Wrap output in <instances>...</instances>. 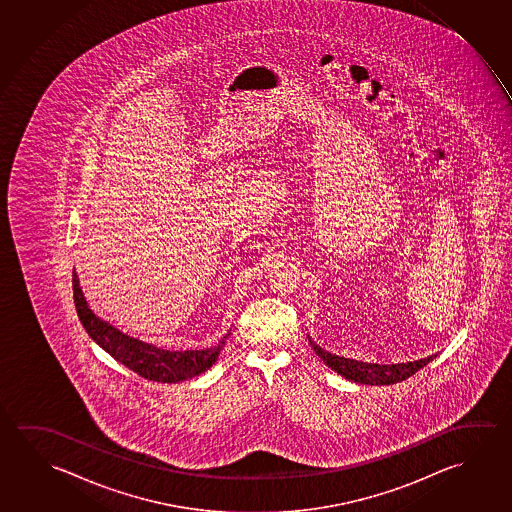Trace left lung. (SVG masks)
<instances>
[{"instance_id": "obj_1", "label": "left lung", "mask_w": 512, "mask_h": 512, "mask_svg": "<svg viewBox=\"0 0 512 512\" xmlns=\"http://www.w3.org/2000/svg\"><path fill=\"white\" fill-rule=\"evenodd\" d=\"M309 341L314 352L318 353L319 359L325 362L328 368L334 369L341 377L348 378L357 384H366V386H391L396 382H402L405 378L412 377L419 369L425 368L428 362L434 361L437 357V353H434V355H428L425 359H418V361L375 364V362H362L339 357V355L323 350L321 346L310 339V336Z\"/></svg>"}]
</instances>
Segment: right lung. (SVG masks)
Listing matches in <instances>:
<instances>
[{"label": "right lung", "mask_w": 512, "mask_h": 512, "mask_svg": "<svg viewBox=\"0 0 512 512\" xmlns=\"http://www.w3.org/2000/svg\"><path fill=\"white\" fill-rule=\"evenodd\" d=\"M73 298H75L78 318L94 343L126 368L155 382L178 384L207 371L214 362L218 361L219 353L223 350L230 334L228 332L216 346H210L205 350L171 352L155 344L144 343L137 337L128 336L119 328L110 325L109 321L96 316L85 300L76 271H73Z\"/></svg>", "instance_id": "obj_1"}]
</instances>
